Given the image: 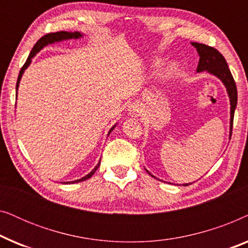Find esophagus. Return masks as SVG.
<instances>
[{"label":"esophagus","mask_w":248,"mask_h":248,"mask_svg":"<svg viewBox=\"0 0 248 248\" xmlns=\"http://www.w3.org/2000/svg\"><path fill=\"white\" fill-rule=\"evenodd\" d=\"M127 110H128V113H130L131 115H134V116H139V115L141 114L140 108H139L137 104H132L131 106H128Z\"/></svg>","instance_id":"obj_1"}]
</instances>
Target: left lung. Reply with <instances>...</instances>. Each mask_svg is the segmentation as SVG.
Instances as JSON below:
<instances>
[{
  "label": "left lung",
  "instance_id": "left-lung-1",
  "mask_svg": "<svg viewBox=\"0 0 248 248\" xmlns=\"http://www.w3.org/2000/svg\"><path fill=\"white\" fill-rule=\"evenodd\" d=\"M192 45L195 47L198 50V54L200 56L199 65L196 69V72H203L206 71L212 76L218 78V79L223 83L226 87L227 93L229 96L230 100V135L232 138V122H233V114H235V109L237 106V88L235 80L230 72L228 64H227L225 57L219 53L218 50L213 47H210L204 44L200 43H192ZM147 170V169H145ZM148 171V170H147ZM149 172V171H148ZM150 174V172H149ZM152 177L154 175L150 174ZM191 184V183H189ZM188 184H184V186H187Z\"/></svg>",
  "mask_w": 248,
  "mask_h": 248
}]
</instances>
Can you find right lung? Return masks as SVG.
I'll list each match as a JSON object with an SVG mask.
<instances>
[{
  "label": "right lung",
  "instance_id": "obj_1",
  "mask_svg": "<svg viewBox=\"0 0 248 248\" xmlns=\"http://www.w3.org/2000/svg\"><path fill=\"white\" fill-rule=\"evenodd\" d=\"M81 37H83V35H82V33H81V32H79V31H74V32H69V31H59V32L47 33V35L43 36L42 38H40V39L38 40V42H37V43L35 44V46H33V48L31 49V52H30V54H29L28 59H27V61H26L25 65H23V66L21 67V70H20V73H19V77H18V81H16V93H18L19 83H20V80H21V78H22V74H23V72H25V70L27 69V67H28V66L30 65V63H31L32 57H35V55H36L37 53L40 52V50H42V49L44 48V47H46L47 45H50V44L59 43V42H63V40H69V39H79V38H81ZM115 126H116V125H114V126L110 128L109 132H108V135L110 134V132L114 130ZM99 166H100V161L98 162L96 167H94V168L93 169V170H91V171L89 172V174L84 176V177L80 178V179H77V181H73V182H66L65 184H71V183H72V184H73V183H79V182L86 181V179H89V178L91 177V176H93V175L94 174V171L97 170V169H98V167H99Z\"/></svg>",
  "mask_w": 248,
  "mask_h": 248
}]
</instances>
